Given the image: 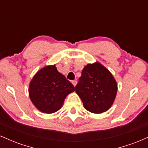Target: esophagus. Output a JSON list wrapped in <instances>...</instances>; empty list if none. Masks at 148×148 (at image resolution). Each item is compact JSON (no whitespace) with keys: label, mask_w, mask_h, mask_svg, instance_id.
Wrapping results in <instances>:
<instances>
[{"label":"esophagus","mask_w":148,"mask_h":148,"mask_svg":"<svg viewBox=\"0 0 148 148\" xmlns=\"http://www.w3.org/2000/svg\"><path fill=\"white\" fill-rule=\"evenodd\" d=\"M72 84L74 85V87H75L76 85V84H77V81H76V80H74V81H72Z\"/></svg>","instance_id":"1"}]
</instances>
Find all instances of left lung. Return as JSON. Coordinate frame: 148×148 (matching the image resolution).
<instances>
[{"label": "left lung", "instance_id": "8db88e82", "mask_svg": "<svg viewBox=\"0 0 148 148\" xmlns=\"http://www.w3.org/2000/svg\"><path fill=\"white\" fill-rule=\"evenodd\" d=\"M75 89L86 110L101 113L113 104L118 86L111 73L99 62H95L84 67Z\"/></svg>", "mask_w": 148, "mask_h": 148}]
</instances>
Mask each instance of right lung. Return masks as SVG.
I'll return each instance as SVG.
<instances>
[{
	"instance_id": "right-lung-1",
	"label": "right lung",
	"mask_w": 148,
	"mask_h": 148,
	"mask_svg": "<svg viewBox=\"0 0 148 148\" xmlns=\"http://www.w3.org/2000/svg\"><path fill=\"white\" fill-rule=\"evenodd\" d=\"M74 86L58 72L55 65L44 67L36 73L29 86V95L37 109L46 113L58 111Z\"/></svg>"
}]
</instances>
